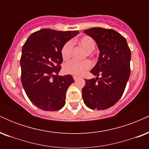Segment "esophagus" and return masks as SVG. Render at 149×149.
I'll list each match as a JSON object with an SVG mask.
<instances>
[{"instance_id":"34e87169","label":"esophagus","mask_w":149,"mask_h":149,"mask_svg":"<svg viewBox=\"0 0 149 149\" xmlns=\"http://www.w3.org/2000/svg\"><path fill=\"white\" fill-rule=\"evenodd\" d=\"M73 79H74L75 81H76L77 80L79 79V77H78V76H73Z\"/></svg>"}]
</instances>
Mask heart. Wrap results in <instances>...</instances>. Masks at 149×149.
Masks as SVG:
<instances>
[{
	"mask_svg": "<svg viewBox=\"0 0 149 149\" xmlns=\"http://www.w3.org/2000/svg\"><path fill=\"white\" fill-rule=\"evenodd\" d=\"M80 47H83L87 52V55L91 56L92 52L95 50L96 47L95 40L89 36H83L76 40ZM73 50V42L71 40L66 42L61 49V57L64 61H68L71 59ZM91 63L89 61L83 62H77L71 61L66 63L64 66V71L68 74L73 76H81L91 68Z\"/></svg>",
	"mask_w": 149,
	"mask_h": 149,
	"instance_id": "obj_1",
	"label": "heart"
}]
</instances>
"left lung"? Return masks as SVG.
I'll return each instance as SVG.
<instances>
[{"mask_svg":"<svg viewBox=\"0 0 149 149\" xmlns=\"http://www.w3.org/2000/svg\"><path fill=\"white\" fill-rule=\"evenodd\" d=\"M97 42L100 57L85 80L82 96L90 109L105 110L122 97L130 75L131 51L126 39L113 29L95 27L84 31ZM100 76V78L98 76Z\"/></svg>","mask_w":149,"mask_h":149,"instance_id":"left-lung-1","label":"left lung"}]
</instances>
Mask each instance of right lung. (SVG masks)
I'll return each instance as SVG.
<instances>
[{"label":"right lung","instance_id":"obj_1","mask_svg":"<svg viewBox=\"0 0 149 149\" xmlns=\"http://www.w3.org/2000/svg\"><path fill=\"white\" fill-rule=\"evenodd\" d=\"M78 31L44 29L31 34L22 47L20 59L21 80L31 102L47 111L61 109L66 94L74 82L72 76H58L61 70V49Z\"/></svg>","mask_w":149,"mask_h":149}]
</instances>
